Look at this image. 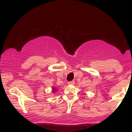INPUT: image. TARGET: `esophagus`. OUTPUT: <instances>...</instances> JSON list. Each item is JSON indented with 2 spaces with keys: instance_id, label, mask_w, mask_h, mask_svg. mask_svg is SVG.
I'll list each match as a JSON object with an SVG mask.
<instances>
[{
  "instance_id": "obj_1",
  "label": "esophagus",
  "mask_w": 132,
  "mask_h": 132,
  "mask_svg": "<svg viewBox=\"0 0 132 132\" xmlns=\"http://www.w3.org/2000/svg\"><path fill=\"white\" fill-rule=\"evenodd\" d=\"M74 83H75V82L73 81V80H72V81L69 82H68V84H69V85H73Z\"/></svg>"
}]
</instances>
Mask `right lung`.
<instances>
[{
    "instance_id": "1",
    "label": "right lung",
    "mask_w": 132,
    "mask_h": 132,
    "mask_svg": "<svg viewBox=\"0 0 132 132\" xmlns=\"http://www.w3.org/2000/svg\"><path fill=\"white\" fill-rule=\"evenodd\" d=\"M56 91V88L55 87H52V93H54Z\"/></svg>"
}]
</instances>
